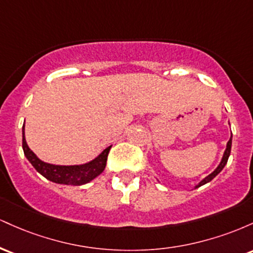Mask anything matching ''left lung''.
I'll use <instances>...</instances> for the list:
<instances>
[{"label":"left lung","mask_w":253,"mask_h":253,"mask_svg":"<svg viewBox=\"0 0 253 253\" xmlns=\"http://www.w3.org/2000/svg\"><path fill=\"white\" fill-rule=\"evenodd\" d=\"M231 147H232V135H231V138H229V140H228V143H227V146H226V150H225V152H223L222 159H221V162H220V164L217 165L216 169L214 170L213 172L211 173V175H208L207 177H206V178H203L202 181L200 182L195 188H199V187H201V185L206 184V183L211 182V179H213L214 177H215L217 173H219L220 171L223 169V168H225V165H226V163H227V161H228V157H229V155H231Z\"/></svg>","instance_id":"1"}]
</instances>
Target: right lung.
<instances>
[{
  "label": "right lung",
  "mask_w": 253,
  "mask_h": 253,
  "mask_svg": "<svg viewBox=\"0 0 253 253\" xmlns=\"http://www.w3.org/2000/svg\"><path fill=\"white\" fill-rule=\"evenodd\" d=\"M112 146L104 149L96 158L82 165H54L40 161L36 153L28 147L25 138V125L22 127V149L26 158L30 161L40 175L48 181L66 185H82L89 183L103 172L107 164V157Z\"/></svg>",
  "instance_id": "add662e5"
}]
</instances>
